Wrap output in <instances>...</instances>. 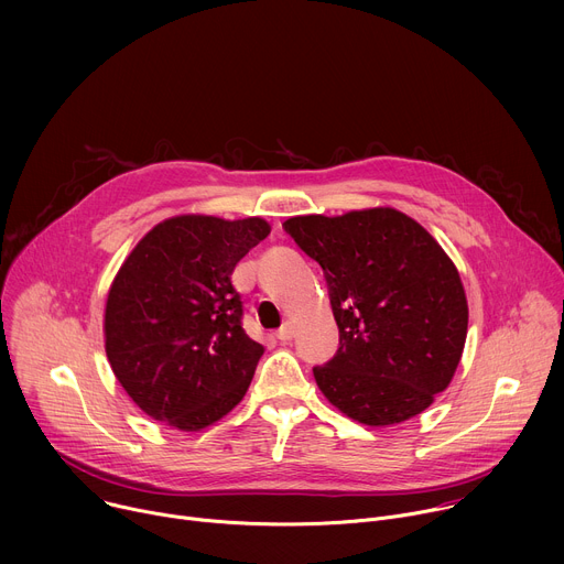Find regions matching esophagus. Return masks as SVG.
Wrapping results in <instances>:
<instances>
[{
  "instance_id": "obj_1",
  "label": "esophagus",
  "mask_w": 564,
  "mask_h": 564,
  "mask_svg": "<svg viewBox=\"0 0 564 564\" xmlns=\"http://www.w3.org/2000/svg\"><path fill=\"white\" fill-rule=\"evenodd\" d=\"M292 337H294V326H292V324H283V328L276 333V339L283 341V344L290 341Z\"/></svg>"
}]
</instances>
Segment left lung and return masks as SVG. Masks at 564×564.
I'll use <instances>...</instances> for the list:
<instances>
[{"label":"left lung","mask_w":564,"mask_h":564,"mask_svg":"<svg viewBox=\"0 0 564 564\" xmlns=\"http://www.w3.org/2000/svg\"><path fill=\"white\" fill-rule=\"evenodd\" d=\"M326 274L339 350L318 390L346 417L392 426L424 413L457 370L468 330L459 272L437 240L392 207L283 223Z\"/></svg>","instance_id":"8db88e82"}]
</instances>
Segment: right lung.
I'll use <instances>...</instances> for the list:
<instances>
[{
  "label": "right lung",
  "mask_w": 564,
  "mask_h": 564,
  "mask_svg": "<svg viewBox=\"0 0 564 564\" xmlns=\"http://www.w3.org/2000/svg\"><path fill=\"white\" fill-rule=\"evenodd\" d=\"M259 216L181 214L151 227L120 265L105 307V350L133 404L198 433L246 397L263 346L240 326L231 272L270 234Z\"/></svg>",
  "instance_id": "add662e5"
}]
</instances>
